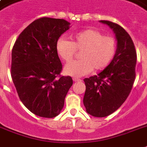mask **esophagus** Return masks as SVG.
Returning a JSON list of instances; mask_svg holds the SVG:
<instances>
[{"label":"esophagus","mask_w":147,"mask_h":147,"mask_svg":"<svg viewBox=\"0 0 147 147\" xmlns=\"http://www.w3.org/2000/svg\"><path fill=\"white\" fill-rule=\"evenodd\" d=\"M73 81L74 82H81L82 79L81 78H73Z\"/></svg>","instance_id":"1"}]
</instances>
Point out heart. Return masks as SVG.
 <instances>
[{
    "label": "heart",
    "mask_w": 147,
    "mask_h": 147,
    "mask_svg": "<svg viewBox=\"0 0 147 147\" xmlns=\"http://www.w3.org/2000/svg\"><path fill=\"white\" fill-rule=\"evenodd\" d=\"M71 42L59 38L56 42V52L64 62H69L76 51H81L79 59L69 63L65 72L71 76H82L94 70L106 69L116 53L117 42L113 36H104L101 32L88 29L71 36Z\"/></svg>",
    "instance_id": "obj_1"
}]
</instances>
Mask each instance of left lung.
Instances as JSON below:
<instances>
[{
	"instance_id": "obj_1",
	"label": "left lung",
	"mask_w": 147,
	"mask_h": 147,
	"mask_svg": "<svg viewBox=\"0 0 147 147\" xmlns=\"http://www.w3.org/2000/svg\"><path fill=\"white\" fill-rule=\"evenodd\" d=\"M114 30L117 48L111 62L98 76L85 78L83 103L92 116L104 117L118 109L127 98L136 77L137 53L132 39L118 24L100 20Z\"/></svg>"
}]
</instances>
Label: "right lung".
<instances>
[{
    "instance_id": "1",
    "label": "right lung",
    "mask_w": 147,
    "mask_h": 147,
    "mask_svg": "<svg viewBox=\"0 0 147 147\" xmlns=\"http://www.w3.org/2000/svg\"><path fill=\"white\" fill-rule=\"evenodd\" d=\"M63 19L41 17L24 30L12 49L10 73L24 106L37 116L53 118L64 106L73 84L62 70L56 42L69 29Z\"/></svg>"
}]
</instances>
